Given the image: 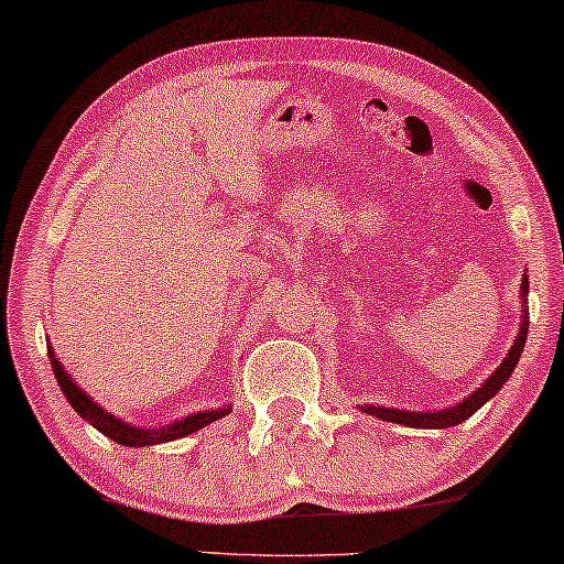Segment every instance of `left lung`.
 Returning <instances> with one entry per match:
<instances>
[{"mask_svg":"<svg viewBox=\"0 0 564 564\" xmlns=\"http://www.w3.org/2000/svg\"><path fill=\"white\" fill-rule=\"evenodd\" d=\"M527 291H529V279L524 275V279H522V304H527ZM527 332H529V316L524 311L522 324H519V334H517L514 344H511L509 355L503 357V362L497 369H494L489 380H486L478 390L470 392L466 400H460L458 405H453L448 410H441V413H413V410L362 405V413L375 415L380 420H388V423H400V425H408V427H433V431H441V427H451V425L464 423V420L474 415L478 408H484L486 402H489L494 394H497L503 388V382L509 380L511 372H514V367L519 365V357H522Z\"/></svg>","mask_w":564,"mask_h":564,"instance_id":"8db88e82","label":"left lung"}]
</instances>
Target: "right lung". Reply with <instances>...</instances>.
Returning <instances> with one entry per match:
<instances>
[{"mask_svg": "<svg viewBox=\"0 0 564 564\" xmlns=\"http://www.w3.org/2000/svg\"><path fill=\"white\" fill-rule=\"evenodd\" d=\"M47 357H50V365H53L55 380H57V384H61L65 400L70 402L75 413H78L83 420H88V423L94 425L96 431L108 435V438L116 441V443L129 445V448H144V445H156V443H170V441H176V438H184V435L197 433L199 427L215 423V420H220V417L230 413V405H225V408H217V410H199V413H192V415L182 417V420H174L172 425H164V427L129 425L126 420L106 413V410L100 408L98 402L90 400L88 394L70 380V375L65 372V367L57 362L53 347L47 349Z\"/></svg>", "mask_w": 564, "mask_h": 564, "instance_id": "add662e5", "label": "right lung"}]
</instances>
